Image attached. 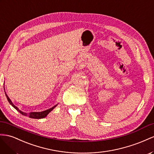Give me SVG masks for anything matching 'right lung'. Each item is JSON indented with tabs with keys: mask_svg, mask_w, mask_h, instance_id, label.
I'll return each instance as SVG.
<instances>
[{
	"mask_svg": "<svg viewBox=\"0 0 154 154\" xmlns=\"http://www.w3.org/2000/svg\"><path fill=\"white\" fill-rule=\"evenodd\" d=\"M4 90H5V89H4ZM5 95L6 96V98H7V99L8 100L9 103H10L11 105V106L14 107L15 109H16L17 111H18L19 112H20L22 114V115H23L24 116H28V117H29L30 118H33V119H42V118L46 117L48 116V114L51 111H52L53 109H54L57 106V104H56V105H55V106L51 107V108L48 109H46V110L42 111V112H29V113H26V112H22L21 110H20V109L18 108H17L15 106V105L14 104V103H12L11 99L9 98V97L6 94V91H5Z\"/></svg>",
	"mask_w": 154,
	"mask_h": 154,
	"instance_id": "add662e5",
	"label": "right lung"
}]
</instances>
